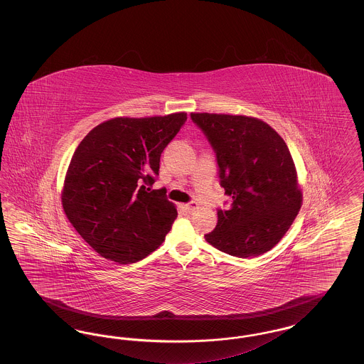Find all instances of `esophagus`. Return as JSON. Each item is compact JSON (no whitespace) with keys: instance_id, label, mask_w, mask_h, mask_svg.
Wrapping results in <instances>:
<instances>
[{"instance_id":"esophagus-1","label":"esophagus","mask_w":364,"mask_h":364,"mask_svg":"<svg viewBox=\"0 0 364 364\" xmlns=\"http://www.w3.org/2000/svg\"><path fill=\"white\" fill-rule=\"evenodd\" d=\"M186 208H187L190 213H193V211H196V210L199 208V203H196V202H190L188 205H186Z\"/></svg>"}]
</instances>
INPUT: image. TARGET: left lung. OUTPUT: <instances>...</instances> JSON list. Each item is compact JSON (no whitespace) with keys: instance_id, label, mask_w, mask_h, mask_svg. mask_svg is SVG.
Listing matches in <instances>:
<instances>
[{"instance_id":"1","label":"left lung","mask_w":364,"mask_h":364,"mask_svg":"<svg viewBox=\"0 0 364 364\" xmlns=\"http://www.w3.org/2000/svg\"><path fill=\"white\" fill-rule=\"evenodd\" d=\"M206 135L220 168L221 187L232 198L205 235L217 250L237 258L270 251L301 208L294 159L284 139L255 117L191 113Z\"/></svg>"}]
</instances>
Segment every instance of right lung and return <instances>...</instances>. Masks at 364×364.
I'll return each instance as SVG.
<instances>
[{
	"mask_svg": "<svg viewBox=\"0 0 364 364\" xmlns=\"http://www.w3.org/2000/svg\"><path fill=\"white\" fill-rule=\"evenodd\" d=\"M187 113L116 117L92 128L70 159L63 208L76 232L101 257L135 263L165 240L177 210L161 190H150L164 149Z\"/></svg>",
	"mask_w": 364,
	"mask_h": 364,
	"instance_id": "add662e5",
	"label": "right lung"
}]
</instances>
